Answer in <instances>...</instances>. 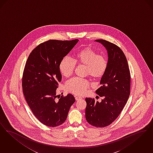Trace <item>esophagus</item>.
<instances>
[{
    "label": "esophagus",
    "mask_w": 153,
    "mask_h": 153,
    "mask_svg": "<svg viewBox=\"0 0 153 153\" xmlns=\"http://www.w3.org/2000/svg\"><path fill=\"white\" fill-rule=\"evenodd\" d=\"M75 100H78L82 99V97H76V96H75Z\"/></svg>",
    "instance_id": "1"
}]
</instances>
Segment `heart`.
<instances>
[{"label":"heart","mask_w":153,"mask_h":153,"mask_svg":"<svg viewBox=\"0 0 153 153\" xmlns=\"http://www.w3.org/2000/svg\"><path fill=\"white\" fill-rule=\"evenodd\" d=\"M76 64L85 66L86 74L90 75L94 79L101 78L106 73L108 60L104 55L98 53L90 48H85L76 54L74 60L65 57L61 60L59 68L62 74L68 78L73 74ZM90 86L88 80L74 78L67 82V90L71 93L82 95L86 93L87 89Z\"/></svg>","instance_id":"1"}]
</instances>
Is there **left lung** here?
Returning <instances> with one entry per match:
<instances>
[{
    "instance_id": "left-lung-1",
    "label": "left lung",
    "mask_w": 153,
    "mask_h": 153,
    "mask_svg": "<svg viewBox=\"0 0 153 153\" xmlns=\"http://www.w3.org/2000/svg\"><path fill=\"white\" fill-rule=\"evenodd\" d=\"M106 48L108 66L102 77L101 86L95 93L100 102L86 98V119L92 126L104 127L116 120L123 109L130 94V73L126 56L116 45L103 39L95 40Z\"/></svg>"
}]
</instances>
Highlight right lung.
I'll list each match as a JSON object with an SVG mask.
<instances>
[{
	"label": "right lung",
	"mask_w": 153,
	"mask_h": 153,
	"mask_svg": "<svg viewBox=\"0 0 153 153\" xmlns=\"http://www.w3.org/2000/svg\"><path fill=\"white\" fill-rule=\"evenodd\" d=\"M78 41L47 40L36 47L27 60L22 77L23 92L35 117L47 126L63 123L75 101L71 94L59 100L56 94L62 80L60 63Z\"/></svg>",
	"instance_id": "obj_1"
}]
</instances>
